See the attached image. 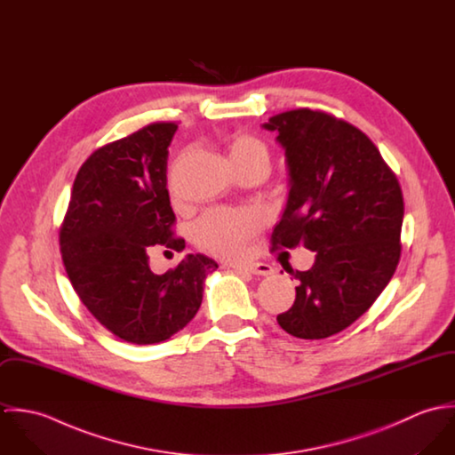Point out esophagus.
<instances>
[{"mask_svg": "<svg viewBox=\"0 0 455 455\" xmlns=\"http://www.w3.org/2000/svg\"><path fill=\"white\" fill-rule=\"evenodd\" d=\"M235 271H247V273H252V275H260V276H267L273 273V267L266 262H249V264H243V266H235Z\"/></svg>", "mask_w": 455, "mask_h": 455, "instance_id": "34e87169", "label": "esophagus"}]
</instances>
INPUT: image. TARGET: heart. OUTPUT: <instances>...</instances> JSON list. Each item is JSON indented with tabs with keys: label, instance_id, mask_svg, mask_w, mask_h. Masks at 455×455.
<instances>
[{
	"label": "heart",
	"instance_id": "heart-1",
	"mask_svg": "<svg viewBox=\"0 0 455 455\" xmlns=\"http://www.w3.org/2000/svg\"><path fill=\"white\" fill-rule=\"evenodd\" d=\"M229 161L236 172L251 166H267L266 145L245 132H236L229 141ZM262 228V215L256 210L217 208L206 212L193 226L196 243L204 251L233 259L238 258L249 240Z\"/></svg>",
	"mask_w": 455,
	"mask_h": 455
}]
</instances>
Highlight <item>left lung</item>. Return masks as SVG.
Returning <instances> with one entry per match:
<instances>
[{
  "label": "left lung",
  "instance_id": "left-lung-1",
  "mask_svg": "<svg viewBox=\"0 0 455 455\" xmlns=\"http://www.w3.org/2000/svg\"><path fill=\"white\" fill-rule=\"evenodd\" d=\"M285 150L289 196L271 235L275 249L315 252L294 305L276 317L289 334L321 339L355 323L389 283L401 256L404 203L375 143L352 124L299 108L271 117Z\"/></svg>",
  "mask_w": 455,
  "mask_h": 455
}]
</instances>
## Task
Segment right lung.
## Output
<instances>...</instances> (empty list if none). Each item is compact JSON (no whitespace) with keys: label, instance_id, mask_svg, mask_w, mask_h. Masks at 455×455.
Instances as JSON below:
<instances>
[{"label":"right lung","instance_id":"add662e5","mask_svg":"<svg viewBox=\"0 0 455 455\" xmlns=\"http://www.w3.org/2000/svg\"><path fill=\"white\" fill-rule=\"evenodd\" d=\"M173 123H154L89 156L73 182L60 231L68 278L80 301L121 339L150 345L195 319L206 275L217 262L188 254L156 275L147 247H186L173 238L175 213L166 189Z\"/></svg>","mask_w":455,"mask_h":455}]
</instances>
